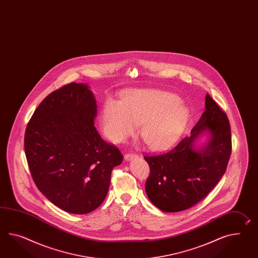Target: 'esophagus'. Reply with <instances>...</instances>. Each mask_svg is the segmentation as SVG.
I'll return each mask as SVG.
<instances>
[{
	"instance_id": "1",
	"label": "esophagus",
	"mask_w": 258,
	"mask_h": 258,
	"mask_svg": "<svg viewBox=\"0 0 258 258\" xmlns=\"http://www.w3.org/2000/svg\"><path fill=\"white\" fill-rule=\"evenodd\" d=\"M125 160L126 161H131L132 159H135V158H137L138 156L136 155V154H133V153H130V154H126L125 155Z\"/></svg>"
}]
</instances>
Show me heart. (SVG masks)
Segmentation results:
<instances>
[{
  "label": "heart",
  "instance_id": "1",
  "mask_svg": "<svg viewBox=\"0 0 258 258\" xmlns=\"http://www.w3.org/2000/svg\"><path fill=\"white\" fill-rule=\"evenodd\" d=\"M188 109L177 95L158 89H135L122 101L109 99L102 109V127L115 143L132 136L140 124V134L148 147L165 149L179 137L188 120Z\"/></svg>",
  "mask_w": 258,
  "mask_h": 258
}]
</instances>
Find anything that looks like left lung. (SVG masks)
<instances>
[{"label":"left lung","mask_w":258,"mask_h":258,"mask_svg":"<svg viewBox=\"0 0 258 258\" xmlns=\"http://www.w3.org/2000/svg\"><path fill=\"white\" fill-rule=\"evenodd\" d=\"M205 133L208 134L207 144L198 147L195 142ZM231 147L226 113L207 94L205 111L189 136L168 153L144 157L150 167V175L145 182L148 199L166 213L194 206L225 174Z\"/></svg>","instance_id":"obj_1"}]
</instances>
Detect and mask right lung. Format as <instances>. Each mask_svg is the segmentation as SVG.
I'll use <instances>...</instances> for the list:
<instances>
[{
	"label": "right lung",
	"mask_w": 258,
	"mask_h": 258,
	"mask_svg": "<svg viewBox=\"0 0 258 258\" xmlns=\"http://www.w3.org/2000/svg\"><path fill=\"white\" fill-rule=\"evenodd\" d=\"M97 103L87 84L71 83L45 97L26 127L24 148L32 179L54 205L91 213L106 198L119 150L94 126Z\"/></svg>",
	"instance_id": "obj_1"
}]
</instances>
